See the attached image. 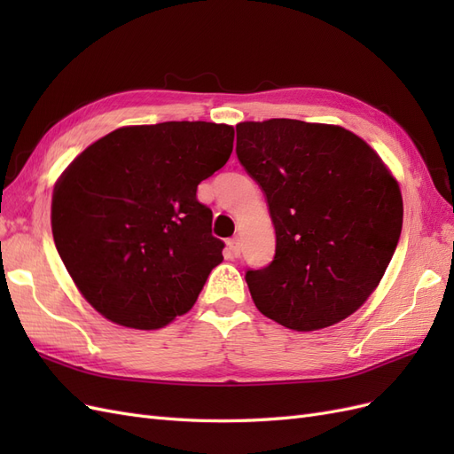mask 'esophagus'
I'll return each mask as SVG.
<instances>
[{
	"instance_id": "esophagus-1",
	"label": "esophagus",
	"mask_w": 454,
	"mask_h": 454,
	"mask_svg": "<svg viewBox=\"0 0 454 454\" xmlns=\"http://www.w3.org/2000/svg\"><path fill=\"white\" fill-rule=\"evenodd\" d=\"M227 246H229V252H231L232 255H235V257L240 255V239H239V237L231 239V240L227 242Z\"/></svg>"
}]
</instances>
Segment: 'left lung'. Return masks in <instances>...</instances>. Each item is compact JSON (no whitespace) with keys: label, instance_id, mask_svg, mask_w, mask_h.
<instances>
[{"label":"left lung","instance_id":"8db88e82","mask_svg":"<svg viewBox=\"0 0 454 454\" xmlns=\"http://www.w3.org/2000/svg\"><path fill=\"white\" fill-rule=\"evenodd\" d=\"M237 157L277 231L274 259L246 270L255 307L295 332L345 320L373 294L400 240L397 182L362 138L318 122H240Z\"/></svg>","mask_w":454,"mask_h":454}]
</instances>
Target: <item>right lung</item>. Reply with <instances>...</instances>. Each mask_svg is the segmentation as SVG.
Returning a JSON list of instances; mask_svg holds the SVG:
<instances>
[{"label": "right lung", "mask_w": 454, "mask_h": 454, "mask_svg": "<svg viewBox=\"0 0 454 454\" xmlns=\"http://www.w3.org/2000/svg\"><path fill=\"white\" fill-rule=\"evenodd\" d=\"M235 130L168 121L109 132L54 187L52 237L79 292L107 320L159 329L223 261L197 187L229 160Z\"/></svg>", "instance_id": "add662e5"}]
</instances>
